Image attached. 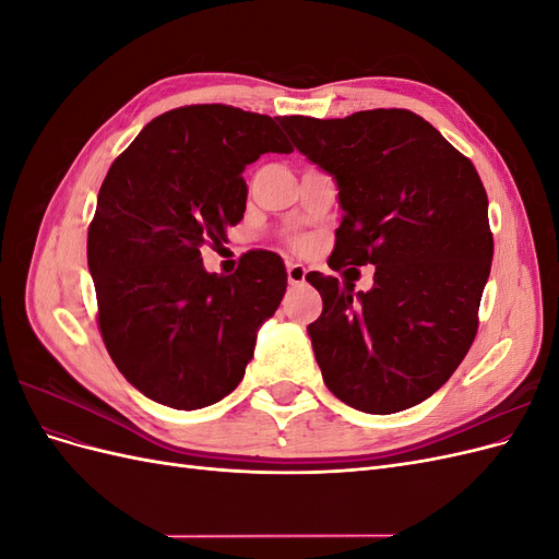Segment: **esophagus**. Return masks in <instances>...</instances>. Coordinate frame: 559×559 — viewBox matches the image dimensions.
Returning a JSON list of instances; mask_svg holds the SVG:
<instances>
[{"mask_svg":"<svg viewBox=\"0 0 559 559\" xmlns=\"http://www.w3.org/2000/svg\"><path fill=\"white\" fill-rule=\"evenodd\" d=\"M306 275H308V270L302 267L300 263H289V265H286V277H289L292 286L306 284Z\"/></svg>","mask_w":559,"mask_h":559,"instance_id":"esophagus-1","label":"esophagus"}]
</instances>
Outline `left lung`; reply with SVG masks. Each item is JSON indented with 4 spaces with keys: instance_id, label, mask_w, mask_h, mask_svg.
Segmentation results:
<instances>
[{
    "instance_id": "left-lung-1",
    "label": "left lung",
    "mask_w": 559,
    "mask_h": 559,
    "mask_svg": "<svg viewBox=\"0 0 559 559\" xmlns=\"http://www.w3.org/2000/svg\"><path fill=\"white\" fill-rule=\"evenodd\" d=\"M280 123L337 186L329 265H376L370 292L306 277L324 300L308 326L321 376L361 413L413 408L448 382L478 331L495 242L476 167L408 109Z\"/></svg>"
}]
</instances>
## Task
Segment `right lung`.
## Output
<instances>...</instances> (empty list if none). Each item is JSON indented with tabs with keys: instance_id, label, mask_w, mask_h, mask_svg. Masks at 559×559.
<instances>
[{
	"instance_id": "add662e5",
	"label": "right lung",
	"mask_w": 559,
	"mask_h": 559,
	"mask_svg": "<svg viewBox=\"0 0 559 559\" xmlns=\"http://www.w3.org/2000/svg\"><path fill=\"white\" fill-rule=\"evenodd\" d=\"M261 154H292L275 118L179 107L142 128L99 189L88 228L99 331L123 378L167 408L228 396L286 292L273 251H249L233 275L200 257L245 216L242 173Z\"/></svg>"
}]
</instances>
